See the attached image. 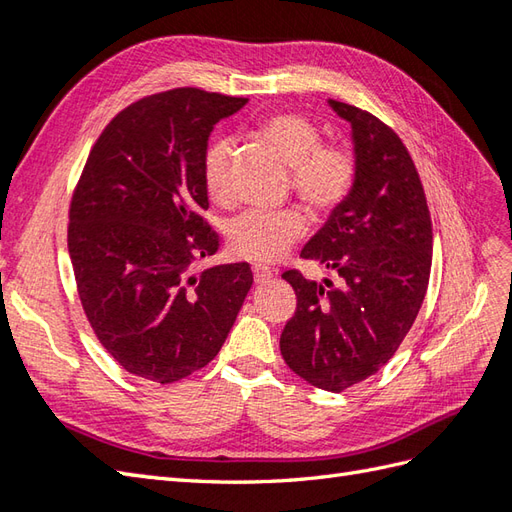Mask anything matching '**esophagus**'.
Wrapping results in <instances>:
<instances>
[{"label":"esophagus","mask_w":512,"mask_h":512,"mask_svg":"<svg viewBox=\"0 0 512 512\" xmlns=\"http://www.w3.org/2000/svg\"><path fill=\"white\" fill-rule=\"evenodd\" d=\"M253 277H255L257 283H266V281H270L272 277H275V270L268 268V266L255 264V266H253Z\"/></svg>","instance_id":"1"}]
</instances>
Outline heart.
<instances>
[{"label": "heart", "instance_id": "b5f03b06", "mask_svg": "<svg viewBox=\"0 0 512 512\" xmlns=\"http://www.w3.org/2000/svg\"><path fill=\"white\" fill-rule=\"evenodd\" d=\"M261 141L290 165V189L316 213H331L349 200L358 183V157L347 141L323 139L320 128L305 115L281 111L270 113L255 128ZM233 146L229 139H216L202 163V178L209 196L220 205H231L229 161ZM307 220L301 209L248 211L229 229L231 251L237 257L259 264L279 259L301 240Z\"/></svg>", "mask_w": 512, "mask_h": 512}]
</instances>
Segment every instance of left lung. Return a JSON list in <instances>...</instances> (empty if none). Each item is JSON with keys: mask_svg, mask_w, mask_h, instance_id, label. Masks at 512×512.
I'll list each match as a JSON object with an SVG mask.
<instances>
[{"mask_svg": "<svg viewBox=\"0 0 512 512\" xmlns=\"http://www.w3.org/2000/svg\"><path fill=\"white\" fill-rule=\"evenodd\" d=\"M329 104L353 128L358 183L301 257L334 270L340 285L283 272L296 310L279 347L307 384L342 392L375 375L417 318L432 268V218L395 130L353 104Z\"/></svg>", "mask_w": 512, "mask_h": 512, "instance_id": "left-lung-1", "label": "left lung"}]
</instances>
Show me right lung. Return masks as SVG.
<instances>
[{"label":"right lung","mask_w":512,"mask_h":512,"mask_svg":"<svg viewBox=\"0 0 512 512\" xmlns=\"http://www.w3.org/2000/svg\"><path fill=\"white\" fill-rule=\"evenodd\" d=\"M246 98L178 87L146 95L104 126L69 202L67 246L82 310L124 371L174 384L216 358L253 285L216 255L202 163L207 139Z\"/></svg>","instance_id":"obj_1"}]
</instances>
